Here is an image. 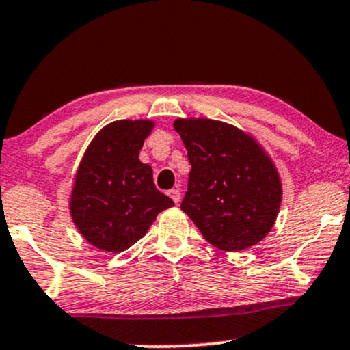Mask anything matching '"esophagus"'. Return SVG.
Masks as SVG:
<instances>
[{"label": "esophagus", "instance_id": "1", "mask_svg": "<svg viewBox=\"0 0 350 350\" xmlns=\"http://www.w3.org/2000/svg\"><path fill=\"white\" fill-rule=\"evenodd\" d=\"M167 196L172 198V202H174V203H179V200H180V190L171 189L170 192H167Z\"/></svg>", "mask_w": 350, "mask_h": 350}]
</instances>
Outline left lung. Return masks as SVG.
I'll return each instance as SVG.
<instances>
[{"label":"left lung","mask_w":350,"mask_h":350,"mask_svg":"<svg viewBox=\"0 0 350 350\" xmlns=\"http://www.w3.org/2000/svg\"><path fill=\"white\" fill-rule=\"evenodd\" d=\"M192 170L180 210L221 250L258 244L281 205V180L260 145L237 127L211 119H176Z\"/></svg>","instance_id":"1"}]
</instances>
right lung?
Masks as SVG:
<instances>
[{"mask_svg":"<svg viewBox=\"0 0 350 350\" xmlns=\"http://www.w3.org/2000/svg\"><path fill=\"white\" fill-rule=\"evenodd\" d=\"M150 121H116L101 129L83 154L70 198L79 232L101 250L122 252L142 239L160 211L174 205L139 160Z\"/></svg>","mask_w":350,"mask_h":350,"instance_id":"right-lung-1","label":"right lung"}]
</instances>
